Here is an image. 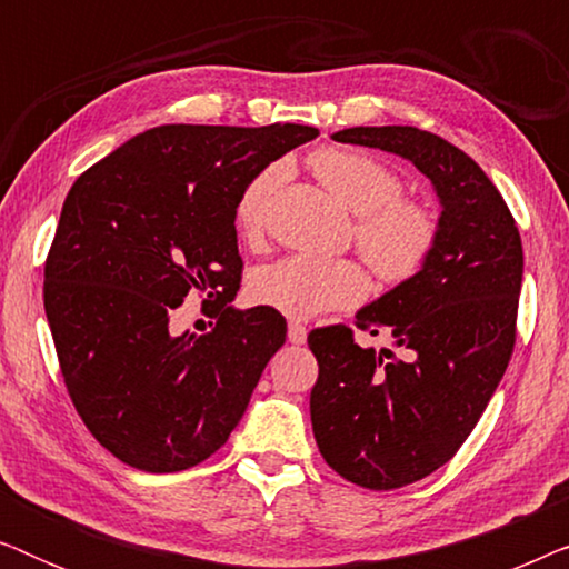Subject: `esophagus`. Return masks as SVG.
Masks as SVG:
<instances>
[{
	"instance_id": "1",
	"label": "esophagus",
	"mask_w": 569,
	"mask_h": 569,
	"mask_svg": "<svg viewBox=\"0 0 569 569\" xmlns=\"http://www.w3.org/2000/svg\"><path fill=\"white\" fill-rule=\"evenodd\" d=\"M306 326L298 323V321H290V326H287V339H290V345H306Z\"/></svg>"
}]
</instances>
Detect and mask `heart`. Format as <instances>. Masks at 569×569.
<instances>
[{"instance_id":"1","label":"heart","mask_w":569,"mask_h":569,"mask_svg":"<svg viewBox=\"0 0 569 569\" xmlns=\"http://www.w3.org/2000/svg\"><path fill=\"white\" fill-rule=\"evenodd\" d=\"M308 168L349 212L360 214L355 243L383 282H409L427 267L438 246L440 220L425 201L401 197L403 181L391 166L360 150L323 147L310 154ZM282 178V166H269L240 191L232 220L246 243H259L267 232ZM368 290L370 277L360 261L306 253L269 263L251 279V298L259 306L295 321L352 308Z\"/></svg>"}]
</instances>
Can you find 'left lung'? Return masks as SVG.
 I'll return each instance as SVG.
<instances>
[{
	"label": "left lung",
	"instance_id": "left-lung-1",
	"mask_svg": "<svg viewBox=\"0 0 569 569\" xmlns=\"http://www.w3.org/2000/svg\"><path fill=\"white\" fill-rule=\"evenodd\" d=\"M331 139L415 162L440 199V238L415 279L357 313L393 349L360 347L349 326L308 333L318 360L310 422L323 461L365 489L438 471L485 415L516 347L523 246L508 204L469 154L415 127H355Z\"/></svg>",
	"mask_w": 569,
	"mask_h": 569
}]
</instances>
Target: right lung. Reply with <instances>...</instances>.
<instances>
[{
    "label": "right lung",
    "instance_id": "right-lung-1",
    "mask_svg": "<svg viewBox=\"0 0 569 569\" xmlns=\"http://www.w3.org/2000/svg\"><path fill=\"white\" fill-rule=\"evenodd\" d=\"M318 137L300 123L137 134L69 189L43 269V308L77 415L139 471L170 473L228 442L287 323L236 310L243 261L236 201L271 160ZM197 291L218 323L173 338Z\"/></svg>",
    "mask_w": 569,
    "mask_h": 569
}]
</instances>
